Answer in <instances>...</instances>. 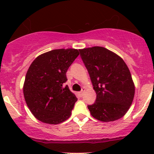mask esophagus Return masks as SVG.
<instances>
[{"instance_id":"esophagus-1","label":"esophagus","mask_w":154,"mask_h":154,"mask_svg":"<svg viewBox=\"0 0 154 154\" xmlns=\"http://www.w3.org/2000/svg\"><path fill=\"white\" fill-rule=\"evenodd\" d=\"M84 91H85V89H84V88H83V89L81 91H80V97H83V93H84Z\"/></svg>"}]
</instances>
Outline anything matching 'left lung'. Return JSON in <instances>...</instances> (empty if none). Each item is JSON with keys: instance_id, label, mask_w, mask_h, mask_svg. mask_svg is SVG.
Wrapping results in <instances>:
<instances>
[{"instance_id": "left-lung-1", "label": "left lung", "mask_w": 154, "mask_h": 154, "mask_svg": "<svg viewBox=\"0 0 154 154\" xmlns=\"http://www.w3.org/2000/svg\"><path fill=\"white\" fill-rule=\"evenodd\" d=\"M97 97L88 105L91 116L103 122L123 117L133 103L135 86L122 57L103 47L79 50Z\"/></svg>"}]
</instances>
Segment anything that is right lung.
Here are the masks:
<instances>
[{
    "label": "right lung",
    "instance_id": "right-lung-1",
    "mask_svg": "<svg viewBox=\"0 0 154 154\" xmlns=\"http://www.w3.org/2000/svg\"><path fill=\"white\" fill-rule=\"evenodd\" d=\"M79 54L73 48L53 50L29 66L23 86L24 99L32 114L43 123L57 125L71 116L77 98L64 83L68 68Z\"/></svg>",
    "mask_w": 154,
    "mask_h": 154
}]
</instances>
